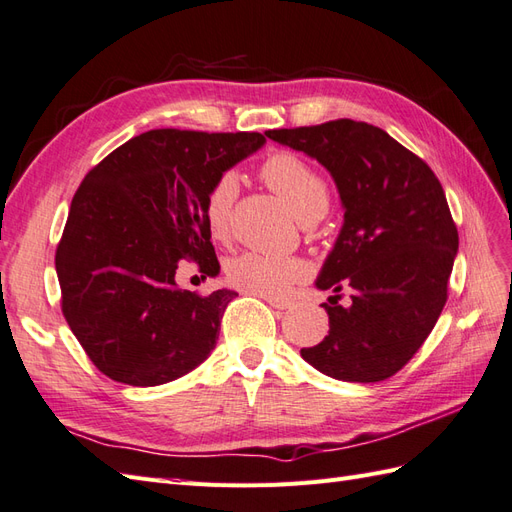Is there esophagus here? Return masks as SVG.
Listing matches in <instances>:
<instances>
[{
    "label": "esophagus",
    "instance_id": "34e87169",
    "mask_svg": "<svg viewBox=\"0 0 512 512\" xmlns=\"http://www.w3.org/2000/svg\"><path fill=\"white\" fill-rule=\"evenodd\" d=\"M266 298V303L270 305V307H274V309H290L292 307V303L290 300H283V298H272V296H264Z\"/></svg>",
    "mask_w": 512,
    "mask_h": 512
}]
</instances>
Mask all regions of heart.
I'll return each instance as SVG.
<instances>
[{"mask_svg":"<svg viewBox=\"0 0 512 512\" xmlns=\"http://www.w3.org/2000/svg\"><path fill=\"white\" fill-rule=\"evenodd\" d=\"M259 173L266 186L290 205L300 222H316L329 209V186L303 157L290 151H277L266 157ZM235 194H238V181L231 173H225L214 181L203 201L207 233L218 242L229 238ZM307 277V261L298 257H277L248 251L231 257L225 264L227 283L235 290L255 296H285L296 283L305 281Z\"/></svg>","mask_w":512,"mask_h":512,"instance_id":"b5f03b06","label":"heart"}]
</instances>
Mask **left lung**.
<instances>
[{"instance_id": "left-lung-1", "label": "left lung", "mask_w": 512, "mask_h": 512, "mask_svg": "<svg viewBox=\"0 0 512 512\" xmlns=\"http://www.w3.org/2000/svg\"><path fill=\"white\" fill-rule=\"evenodd\" d=\"M266 136L316 157L346 209L316 281L335 292L322 305L329 335L300 355L337 381H385L422 348L448 300L458 231L441 183L422 157L363 121ZM344 286L353 292L348 308L338 305Z\"/></svg>"}]
</instances>
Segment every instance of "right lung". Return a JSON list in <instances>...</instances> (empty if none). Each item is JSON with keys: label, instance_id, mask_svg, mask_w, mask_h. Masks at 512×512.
Returning a JSON list of instances; mask_svg holds the SVG:
<instances>
[{"label": "right lung", "instance_id": "1", "mask_svg": "<svg viewBox=\"0 0 512 512\" xmlns=\"http://www.w3.org/2000/svg\"><path fill=\"white\" fill-rule=\"evenodd\" d=\"M264 142L257 131L151 129L103 157L77 188L56 248L62 313L112 381L164 385L216 348L238 294L179 290L175 274L183 259L203 277L220 272L203 201Z\"/></svg>", "mask_w": 512, "mask_h": 512}]
</instances>
